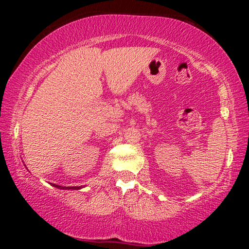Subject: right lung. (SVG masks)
<instances>
[{
    "label": "right lung",
    "mask_w": 249,
    "mask_h": 249,
    "mask_svg": "<svg viewBox=\"0 0 249 249\" xmlns=\"http://www.w3.org/2000/svg\"><path fill=\"white\" fill-rule=\"evenodd\" d=\"M50 184L57 189H62V190H79V189H82V187H61V185H58L54 183H50Z\"/></svg>",
    "instance_id": "right-lung-1"
}]
</instances>
